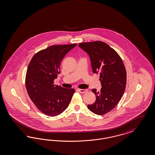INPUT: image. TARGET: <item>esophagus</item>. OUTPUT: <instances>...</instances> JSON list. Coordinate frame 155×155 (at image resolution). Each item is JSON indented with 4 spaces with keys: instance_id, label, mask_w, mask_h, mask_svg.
I'll return each mask as SVG.
<instances>
[{
    "instance_id": "1",
    "label": "esophagus",
    "mask_w": 155,
    "mask_h": 155,
    "mask_svg": "<svg viewBox=\"0 0 155 155\" xmlns=\"http://www.w3.org/2000/svg\"><path fill=\"white\" fill-rule=\"evenodd\" d=\"M78 91L81 93H85L87 91V89H78Z\"/></svg>"
}]
</instances>
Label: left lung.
I'll return each instance as SVG.
<instances>
[{
    "label": "left lung",
    "mask_w": 155,
    "mask_h": 155,
    "mask_svg": "<svg viewBox=\"0 0 155 155\" xmlns=\"http://www.w3.org/2000/svg\"><path fill=\"white\" fill-rule=\"evenodd\" d=\"M79 46L88 54L93 73L100 74L101 91L92 89L96 100L88 105V109L95 114H106L117 105L126 88L127 74L123 62L114 49L103 41L81 43Z\"/></svg>",
    "instance_id": "8db88e82"
}]
</instances>
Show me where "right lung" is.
Instances as JSON below:
<instances>
[{
    "label": "right lung",
    "instance_id": "add662e5",
    "mask_svg": "<svg viewBox=\"0 0 155 155\" xmlns=\"http://www.w3.org/2000/svg\"><path fill=\"white\" fill-rule=\"evenodd\" d=\"M76 43L53 45L35 54L27 69L25 86L29 98L45 114L55 116L68 108L74 88L55 85L61 61Z\"/></svg>",
    "mask_w": 155,
    "mask_h": 155
}]
</instances>
